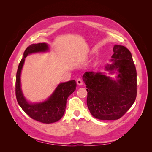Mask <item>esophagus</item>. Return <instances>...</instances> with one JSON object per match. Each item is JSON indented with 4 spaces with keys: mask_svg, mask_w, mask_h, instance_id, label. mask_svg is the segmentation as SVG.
<instances>
[{
    "mask_svg": "<svg viewBox=\"0 0 152 152\" xmlns=\"http://www.w3.org/2000/svg\"><path fill=\"white\" fill-rule=\"evenodd\" d=\"M77 84L79 86H82L83 84V80H82V79H80V78H79V79H78L77 80Z\"/></svg>",
    "mask_w": 152,
    "mask_h": 152,
    "instance_id": "1",
    "label": "esophagus"
}]
</instances>
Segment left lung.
<instances>
[{
  "label": "left lung",
  "mask_w": 152,
  "mask_h": 152,
  "mask_svg": "<svg viewBox=\"0 0 152 152\" xmlns=\"http://www.w3.org/2000/svg\"><path fill=\"white\" fill-rule=\"evenodd\" d=\"M113 63L106 68L117 70L118 80L102 73L86 72L83 80L87 91V104L91 113L99 120H117L135 102L137 95L136 70L132 55L126 48L115 45Z\"/></svg>",
  "instance_id": "8db88e82"
}]
</instances>
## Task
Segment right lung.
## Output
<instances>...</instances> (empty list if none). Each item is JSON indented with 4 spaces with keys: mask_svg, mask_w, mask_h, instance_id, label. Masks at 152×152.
<instances>
[{
    "mask_svg": "<svg viewBox=\"0 0 152 152\" xmlns=\"http://www.w3.org/2000/svg\"><path fill=\"white\" fill-rule=\"evenodd\" d=\"M45 43L30 45L24 52L23 58L21 60L16 77V97L18 104L23 110L31 118L42 123L50 124L58 121L63 117L65 111L66 100L75 91L77 84L75 80H70L59 84L51 96L44 102L30 104L26 102L21 92L20 75L25 59L28 54L48 50Z\"/></svg>",
    "mask_w": 152,
    "mask_h": 152,
    "instance_id": "obj_1",
    "label": "right lung"
}]
</instances>
